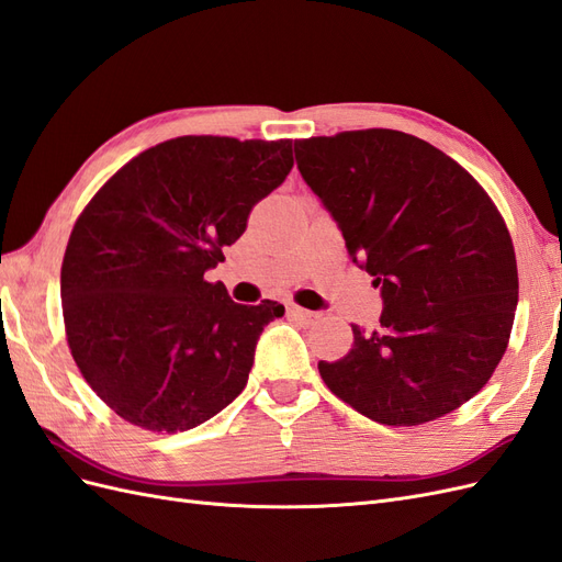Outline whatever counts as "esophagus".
Here are the masks:
<instances>
[{
	"label": "esophagus",
	"mask_w": 562,
	"mask_h": 562,
	"mask_svg": "<svg viewBox=\"0 0 562 562\" xmlns=\"http://www.w3.org/2000/svg\"><path fill=\"white\" fill-rule=\"evenodd\" d=\"M288 316H293V318H300L302 323H314V321H318L321 318V314L318 312H310V310H302V307H297V304H288Z\"/></svg>",
	"instance_id": "obj_1"
}]
</instances>
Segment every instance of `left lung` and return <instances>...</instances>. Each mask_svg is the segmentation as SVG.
Wrapping results in <instances>:
<instances>
[{"mask_svg": "<svg viewBox=\"0 0 562 562\" xmlns=\"http://www.w3.org/2000/svg\"><path fill=\"white\" fill-rule=\"evenodd\" d=\"M300 176L375 277L380 328L318 372L335 396L389 427L443 417L499 366L518 304L512 236L462 166L415 135L347 131L295 143Z\"/></svg>", "mask_w": 562, "mask_h": 562, "instance_id": "obj_1", "label": "left lung"}]
</instances>
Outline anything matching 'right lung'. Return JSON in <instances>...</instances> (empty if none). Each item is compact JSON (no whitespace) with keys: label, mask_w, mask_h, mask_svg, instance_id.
Masks as SVG:
<instances>
[{"label":"right lung","mask_w":562,"mask_h":562,"mask_svg":"<svg viewBox=\"0 0 562 562\" xmlns=\"http://www.w3.org/2000/svg\"><path fill=\"white\" fill-rule=\"evenodd\" d=\"M293 168V140L182 135L116 171L67 241L60 300L83 380L126 422L187 431L241 394L283 304L203 279Z\"/></svg>","instance_id":"1"}]
</instances>
